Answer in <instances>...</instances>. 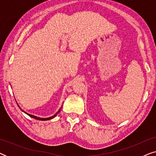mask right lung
<instances>
[{
    "label": "right lung",
    "mask_w": 156,
    "mask_h": 156,
    "mask_svg": "<svg viewBox=\"0 0 156 156\" xmlns=\"http://www.w3.org/2000/svg\"><path fill=\"white\" fill-rule=\"evenodd\" d=\"M60 109H61V108H60ZM60 109H59V110L58 111V112H57V113H56V114H55L54 116H51V117H49V118H44V119H43V118H39V117H37V116H33V115L29 114H27V113L25 112L24 111H23V110H22V111H23V112H25V114L28 115L29 116H30V117H32V118H33V119H37V120H41V121H48V120H50V119H53V118H55V117L57 116V114H59V112H60Z\"/></svg>",
    "instance_id": "right-lung-1"
}]
</instances>
